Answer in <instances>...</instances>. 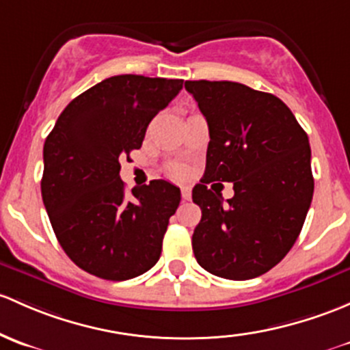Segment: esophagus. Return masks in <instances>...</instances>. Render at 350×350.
<instances>
[{
  "label": "esophagus",
  "instance_id": "34e87169",
  "mask_svg": "<svg viewBox=\"0 0 350 350\" xmlns=\"http://www.w3.org/2000/svg\"><path fill=\"white\" fill-rule=\"evenodd\" d=\"M181 196H183V200H185V201H189L191 200V187L183 186L181 187Z\"/></svg>",
  "mask_w": 350,
  "mask_h": 350
}]
</instances>
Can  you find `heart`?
Returning <instances> with one entry per match:
<instances>
[{
  "label": "heart",
  "instance_id": "obj_1",
  "mask_svg": "<svg viewBox=\"0 0 350 350\" xmlns=\"http://www.w3.org/2000/svg\"><path fill=\"white\" fill-rule=\"evenodd\" d=\"M186 167L183 164H172L171 165V176L172 178H183V176H186Z\"/></svg>",
  "mask_w": 350,
  "mask_h": 350
}]
</instances>
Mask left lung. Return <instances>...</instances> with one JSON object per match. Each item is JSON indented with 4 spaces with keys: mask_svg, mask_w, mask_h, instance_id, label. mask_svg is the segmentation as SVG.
<instances>
[{
    "mask_svg": "<svg viewBox=\"0 0 350 350\" xmlns=\"http://www.w3.org/2000/svg\"><path fill=\"white\" fill-rule=\"evenodd\" d=\"M208 120L206 169L193 187L201 208L193 252L209 273L228 280L260 277L299 238L314 196L310 146L292 110L275 95L237 82L185 83ZM234 183L222 201L207 187Z\"/></svg>",
    "mask_w": 350,
    "mask_h": 350,
    "instance_id": "left-lung-1",
    "label": "left lung"
}]
</instances>
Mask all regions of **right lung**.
Wrapping results in <instances>:
<instances>
[{
    "label": "right lung",
    "instance_id": "right-lung-1",
    "mask_svg": "<svg viewBox=\"0 0 350 350\" xmlns=\"http://www.w3.org/2000/svg\"><path fill=\"white\" fill-rule=\"evenodd\" d=\"M183 80L116 75L73 98L43 146L42 198L57 240L87 273L122 282L157 263L181 191L164 179L126 193L120 163Z\"/></svg>",
    "mask_w": 350,
    "mask_h": 350
}]
</instances>
